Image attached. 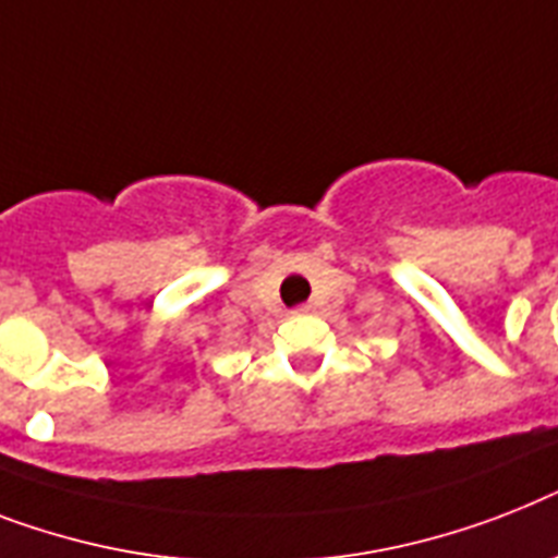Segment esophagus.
I'll return each mask as SVG.
<instances>
[{"label":"esophagus","mask_w":558,"mask_h":558,"mask_svg":"<svg viewBox=\"0 0 558 558\" xmlns=\"http://www.w3.org/2000/svg\"><path fill=\"white\" fill-rule=\"evenodd\" d=\"M300 311L302 314H307V311H311V305H300Z\"/></svg>","instance_id":"esophagus-1"}]
</instances>
